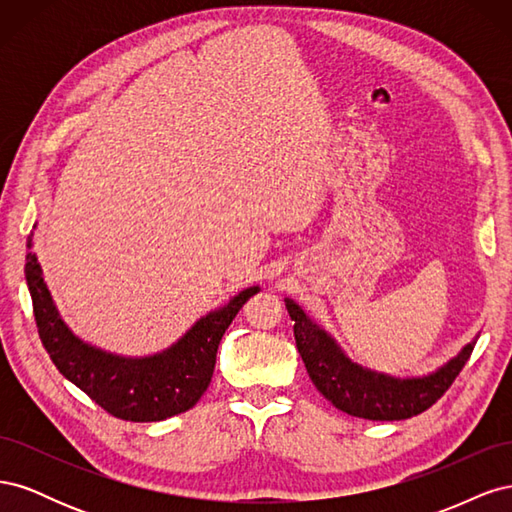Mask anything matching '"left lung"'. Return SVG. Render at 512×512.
<instances>
[{"label": "left lung", "mask_w": 512, "mask_h": 512, "mask_svg": "<svg viewBox=\"0 0 512 512\" xmlns=\"http://www.w3.org/2000/svg\"><path fill=\"white\" fill-rule=\"evenodd\" d=\"M294 320V339L309 378L331 404L367 421H404L431 408L448 391L474 350L476 337L427 376L395 378L350 361L335 339L309 318L301 305L284 299Z\"/></svg>", "instance_id": "left-lung-1"}]
</instances>
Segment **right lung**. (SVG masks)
Returning <instances> with one entry per match:
<instances>
[{
    "mask_svg": "<svg viewBox=\"0 0 512 512\" xmlns=\"http://www.w3.org/2000/svg\"><path fill=\"white\" fill-rule=\"evenodd\" d=\"M32 247V235L27 239ZM25 280L34 301L42 346L59 374L121 421L153 423L196 406L213 376L215 354L228 324L260 288L250 286L224 307L198 318L173 346L149 356H121L76 337L61 320L44 284L36 254L25 256Z\"/></svg>",
    "mask_w": 512,
    "mask_h": 512,
    "instance_id": "obj_1",
    "label": "right lung"
}]
</instances>
